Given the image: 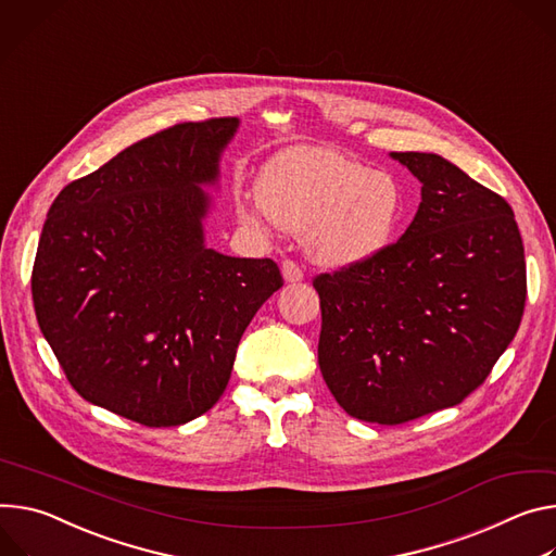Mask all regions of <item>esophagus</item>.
I'll return each mask as SVG.
<instances>
[{
  "label": "esophagus",
  "instance_id": "1",
  "mask_svg": "<svg viewBox=\"0 0 556 556\" xmlns=\"http://www.w3.org/2000/svg\"><path fill=\"white\" fill-rule=\"evenodd\" d=\"M281 273H283V279H286L288 283H296V281L304 279V270H301L299 264L292 262V260H286V262L281 264Z\"/></svg>",
  "mask_w": 556,
  "mask_h": 556
}]
</instances>
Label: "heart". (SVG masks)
Segmentation results:
<instances>
[{"label":"heart","mask_w":556,"mask_h":556,"mask_svg":"<svg viewBox=\"0 0 556 556\" xmlns=\"http://www.w3.org/2000/svg\"><path fill=\"white\" fill-rule=\"evenodd\" d=\"M257 190L260 197L237 201L239 219L255 230H304L311 257L328 266L375 257L401 215V188L392 175L319 146H294L273 157Z\"/></svg>","instance_id":"b5f03b06"}]
</instances>
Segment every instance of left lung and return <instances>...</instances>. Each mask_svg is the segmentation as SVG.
<instances>
[{
    "label": "left lung",
    "instance_id": "8db88e82",
    "mask_svg": "<svg viewBox=\"0 0 556 556\" xmlns=\"http://www.w3.org/2000/svg\"><path fill=\"white\" fill-rule=\"evenodd\" d=\"M421 204L375 257L313 279L319 368L355 419L399 426L452 408L490 375L526 308L519 226L501 194L432 153H392Z\"/></svg>",
    "mask_w": 556,
    "mask_h": 556
}]
</instances>
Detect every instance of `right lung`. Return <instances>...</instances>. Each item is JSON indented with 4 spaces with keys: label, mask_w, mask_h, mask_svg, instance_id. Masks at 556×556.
<instances>
[{
    "label": "right lung",
    "mask_w": 556,
    "mask_h": 556,
    "mask_svg": "<svg viewBox=\"0 0 556 556\" xmlns=\"http://www.w3.org/2000/svg\"><path fill=\"white\" fill-rule=\"evenodd\" d=\"M237 117L143 137L71 181L48 211L33 264L37 324L68 383L148 428L208 413L237 345L283 286L273 260L204 245L201 219Z\"/></svg>",
    "instance_id": "right-lung-1"
}]
</instances>
